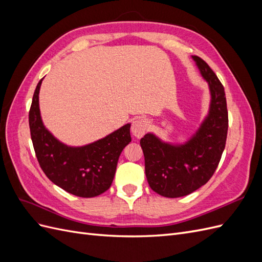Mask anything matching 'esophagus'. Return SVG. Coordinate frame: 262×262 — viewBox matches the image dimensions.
<instances>
[{
	"label": "esophagus",
	"mask_w": 262,
	"mask_h": 262,
	"mask_svg": "<svg viewBox=\"0 0 262 262\" xmlns=\"http://www.w3.org/2000/svg\"><path fill=\"white\" fill-rule=\"evenodd\" d=\"M147 128H148V122L145 120V119H138V120L133 121L131 131L133 136L137 139H141L147 131Z\"/></svg>",
	"instance_id": "esophagus-1"
}]
</instances>
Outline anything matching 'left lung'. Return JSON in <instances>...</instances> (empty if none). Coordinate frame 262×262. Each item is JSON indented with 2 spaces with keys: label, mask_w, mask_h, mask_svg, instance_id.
Wrapping results in <instances>:
<instances>
[{
  "label": "left lung",
  "mask_w": 262,
  "mask_h": 262,
  "mask_svg": "<svg viewBox=\"0 0 262 262\" xmlns=\"http://www.w3.org/2000/svg\"><path fill=\"white\" fill-rule=\"evenodd\" d=\"M192 59L209 85L211 100L208 115L184 143L165 142L150 132L140 141L148 185L166 198L190 194L207 184L217 167L226 143L228 114L224 87L201 58L192 55Z\"/></svg>",
  "instance_id": "obj_1"
}]
</instances>
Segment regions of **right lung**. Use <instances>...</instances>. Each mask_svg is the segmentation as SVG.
Returning <instances> with one entry per match:
<instances>
[{"instance_id": "obj_1", "label": "right lung", "mask_w": 262, "mask_h": 262, "mask_svg": "<svg viewBox=\"0 0 262 262\" xmlns=\"http://www.w3.org/2000/svg\"><path fill=\"white\" fill-rule=\"evenodd\" d=\"M42 80L36 87L29 110L30 136L39 165L54 185L71 194L93 198L104 193L113 184L119 156L131 142V123L90 144L62 143L42 122L39 109Z\"/></svg>"}]
</instances>
